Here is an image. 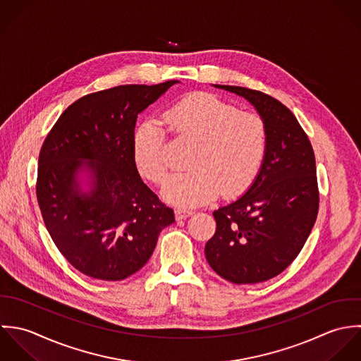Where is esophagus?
Masks as SVG:
<instances>
[{
	"label": "esophagus",
	"mask_w": 361,
	"mask_h": 361,
	"mask_svg": "<svg viewBox=\"0 0 361 361\" xmlns=\"http://www.w3.org/2000/svg\"><path fill=\"white\" fill-rule=\"evenodd\" d=\"M192 214H194L192 211H190V209H181V208H177V209L174 211V215H176L177 220H183V219H185V217L191 216Z\"/></svg>",
	"instance_id": "obj_1"
}]
</instances>
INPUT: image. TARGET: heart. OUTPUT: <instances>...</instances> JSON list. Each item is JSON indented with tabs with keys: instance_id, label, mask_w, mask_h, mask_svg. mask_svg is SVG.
Masks as SVG:
<instances>
[{
	"instance_id": "obj_1",
	"label": "heart",
	"mask_w": 361,
	"mask_h": 361,
	"mask_svg": "<svg viewBox=\"0 0 361 361\" xmlns=\"http://www.w3.org/2000/svg\"><path fill=\"white\" fill-rule=\"evenodd\" d=\"M166 121L176 138L194 144L191 171L173 176L163 187V198L177 207L204 205L216 198L245 192L257 180L268 152V127L252 111H240L211 93H194L177 102ZM140 174L161 184L169 174L166 133L152 120L142 123L133 140Z\"/></svg>"
}]
</instances>
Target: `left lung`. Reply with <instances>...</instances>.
I'll return each mask as SVG.
<instances>
[{
    "label": "left lung",
    "instance_id": "1",
    "mask_svg": "<svg viewBox=\"0 0 361 361\" xmlns=\"http://www.w3.org/2000/svg\"><path fill=\"white\" fill-rule=\"evenodd\" d=\"M250 100L268 127V152L251 188L214 212L205 255L219 276L250 285L282 274L304 247L319 208L315 156L294 114L275 97L215 85Z\"/></svg>",
    "mask_w": 361,
    "mask_h": 361
}]
</instances>
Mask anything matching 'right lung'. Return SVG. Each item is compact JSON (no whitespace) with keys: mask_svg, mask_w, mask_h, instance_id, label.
<instances>
[{"mask_svg":"<svg viewBox=\"0 0 361 361\" xmlns=\"http://www.w3.org/2000/svg\"><path fill=\"white\" fill-rule=\"evenodd\" d=\"M177 82L89 93L66 109L42 145L36 197L44 224L66 259L93 279L138 272L159 233L174 223L173 209L141 180L133 140L138 114ZM82 165L95 177L83 195L74 180Z\"/></svg>","mask_w":361,"mask_h":361,"instance_id":"right-lung-1","label":"right lung"}]
</instances>
